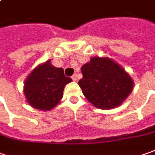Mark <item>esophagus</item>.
<instances>
[{
    "instance_id": "34e87169",
    "label": "esophagus",
    "mask_w": 155,
    "mask_h": 155,
    "mask_svg": "<svg viewBox=\"0 0 155 155\" xmlns=\"http://www.w3.org/2000/svg\"><path fill=\"white\" fill-rule=\"evenodd\" d=\"M71 78H72L73 81H77L78 80V76H77V74H74V75L71 77Z\"/></svg>"
}]
</instances>
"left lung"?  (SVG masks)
<instances>
[{
    "mask_svg": "<svg viewBox=\"0 0 155 155\" xmlns=\"http://www.w3.org/2000/svg\"><path fill=\"white\" fill-rule=\"evenodd\" d=\"M78 85L95 107L103 110L119 107L133 90L134 82L123 67L107 57H92L81 68Z\"/></svg>",
    "mask_w": 155,
    "mask_h": 155,
    "instance_id": "1",
    "label": "left lung"
}]
</instances>
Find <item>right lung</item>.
I'll use <instances>...</instances> for the list:
<instances>
[{"instance_id": "obj_1", "label": "right lung", "mask_w": 155, "mask_h": 155, "mask_svg": "<svg viewBox=\"0 0 155 155\" xmlns=\"http://www.w3.org/2000/svg\"><path fill=\"white\" fill-rule=\"evenodd\" d=\"M72 81L65 77L63 68L51 64V61L38 65L25 81L24 94L33 108L50 111L60 103L65 86Z\"/></svg>"}]
</instances>
